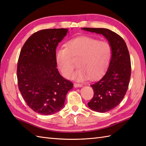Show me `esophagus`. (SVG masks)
Segmentation results:
<instances>
[{
	"instance_id": "obj_1",
	"label": "esophagus",
	"mask_w": 146,
	"mask_h": 146,
	"mask_svg": "<svg viewBox=\"0 0 146 146\" xmlns=\"http://www.w3.org/2000/svg\"><path fill=\"white\" fill-rule=\"evenodd\" d=\"M74 86L75 88L77 87H82L83 84H79V83H74Z\"/></svg>"
}]
</instances>
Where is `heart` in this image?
Returning a JSON list of instances; mask_svg holds the SVG:
<instances>
[{
    "instance_id": "heart-1",
    "label": "heart",
    "mask_w": 146,
    "mask_h": 146,
    "mask_svg": "<svg viewBox=\"0 0 146 146\" xmlns=\"http://www.w3.org/2000/svg\"><path fill=\"white\" fill-rule=\"evenodd\" d=\"M113 56L110 44L90 37H81L70 40L66 48H58L55 52L58 68L67 79L72 78L74 71L72 58H80V69L73 76L77 81L91 76L95 78L107 70Z\"/></svg>"
}]
</instances>
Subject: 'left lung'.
<instances>
[{"label": "left lung", "instance_id": "obj_1", "mask_svg": "<svg viewBox=\"0 0 146 146\" xmlns=\"http://www.w3.org/2000/svg\"><path fill=\"white\" fill-rule=\"evenodd\" d=\"M81 29L103 35L112 47L113 56L108 70L91 85L94 96L88 103L92 110L105 113L116 107L127 92L131 73L129 53L123 38L111 30L103 28Z\"/></svg>", "mask_w": 146, "mask_h": 146}]
</instances>
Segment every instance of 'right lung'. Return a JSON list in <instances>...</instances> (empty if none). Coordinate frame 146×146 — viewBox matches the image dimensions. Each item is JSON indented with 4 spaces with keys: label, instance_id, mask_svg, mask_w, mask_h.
Here are the masks:
<instances>
[{
    "label": "right lung",
    "instance_id": "right-lung-1",
    "mask_svg": "<svg viewBox=\"0 0 146 146\" xmlns=\"http://www.w3.org/2000/svg\"><path fill=\"white\" fill-rule=\"evenodd\" d=\"M67 29H45L33 33L20 51L17 64L19 89L27 105L36 113L50 115L64 106L73 84L56 68V46Z\"/></svg>",
    "mask_w": 146,
    "mask_h": 146
}]
</instances>
